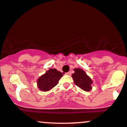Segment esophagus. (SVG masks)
Returning <instances> with one entry per match:
<instances>
[{"mask_svg":"<svg viewBox=\"0 0 127 127\" xmlns=\"http://www.w3.org/2000/svg\"><path fill=\"white\" fill-rule=\"evenodd\" d=\"M65 74H66V75H69V76H70V74H71V73H69V72H68V73H65Z\"/></svg>","mask_w":127,"mask_h":127,"instance_id":"obj_1","label":"esophagus"}]
</instances>
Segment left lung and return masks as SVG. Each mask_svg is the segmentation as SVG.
<instances>
[{
  "label": "left lung",
  "mask_w": 127,
  "mask_h": 127,
  "mask_svg": "<svg viewBox=\"0 0 127 127\" xmlns=\"http://www.w3.org/2000/svg\"><path fill=\"white\" fill-rule=\"evenodd\" d=\"M74 73L72 74V78L76 86L84 91H89L92 89V81L89 76L82 69H74Z\"/></svg>",
  "instance_id": "obj_1"
}]
</instances>
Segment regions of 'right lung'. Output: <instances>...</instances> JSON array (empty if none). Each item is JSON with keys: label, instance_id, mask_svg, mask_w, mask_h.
Returning a JSON list of instances; mask_svg holds the SVG:
<instances>
[{"label": "right lung", "instance_id": "right-lung-1", "mask_svg": "<svg viewBox=\"0 0 127 127\" xmlns=\"http://www.w3.org/2000/svg\"><path fill=\"white\" fill-rule=\"evenodd\" d=\"M63 74L56 69L51 68L38 79V87L43 92L48 91L58 84L59 81Z\"/></svg>", "mask_w": 127, "mask_h": 127}]
</instances>
